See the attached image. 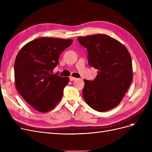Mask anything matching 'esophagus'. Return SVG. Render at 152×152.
<instances>
[{
	"mask_svg": "<svg viewBox=\"0 0 152 152\" xmlns=\"http://www.w3.org/2000/svg\"><path fill=\"white\" fill-rule=\"evenodd\" d=\"M77 79L75 77H70V81H73V80H75Z\"/></svg>",
	"mask_w": 152,
	"mask_h": 152,
	"instance_id": "obj_1",
	"label": "esophagus"
}]
</instances>
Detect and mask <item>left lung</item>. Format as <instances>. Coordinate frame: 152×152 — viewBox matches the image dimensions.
<instances>
[{"label": "left lung", "mask_w": 152, "mask_h": 152, "mask_svg": "<svg viewBox=\"0 0 152 152\" xmlns=\"http://www.w3.org/2000/svg\"><path fill=\"white\" fill-rule=\"evenodd\" d=\"M87 49L88 64L98 69L93 80L84 79L83 97L98 112L113 109L121 103L132 80L130 53L118 40L97 34L77 38Z\"/></svg>", "instance_id": "left-lung-1"}]
</instances>
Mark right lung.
I'll return each mask as SVG.
<instances>
[{"mask_svg": "<svg viewBox=\"0 0 152 152\" xmlns=\"http://www.w3.org/2000/svg\"><path fill=\"white\" fill-rule=\"evenodd\" d=\"M71 39L42 37L27 43L15 63V84L26 102L40 112L54 108L62 98L69 77L52 74L61 53Z\"/></svg>", "mask_w": 152, "mask_h": 152, "instance_id": "add662e5", "label": "right lung"}]
</instances>
